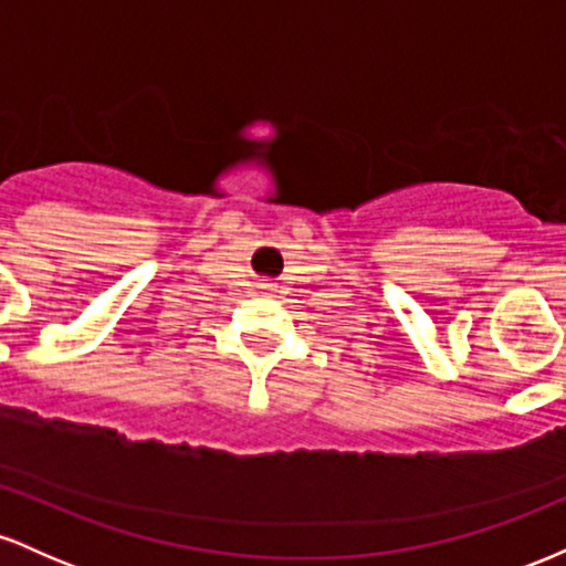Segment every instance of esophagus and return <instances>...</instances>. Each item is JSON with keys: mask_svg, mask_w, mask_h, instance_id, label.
Returning <instances> with one entry per match:
<instances>
[{"mask_svg": "<svg viewBox=\"0 0 566 566\" xmlns=\"http://www.w3.org/2000/svg\"><path fill=\"white\" fill-rule=\"evenodd\" d=\"M261 290L265 292V295H271V292L276 290V284H271V282H263V284H261Z\"/></svg>", "mask_w": 566, "mask_h": 566, "instance_id": "1", "label": "esophagus"}]
</instances>
